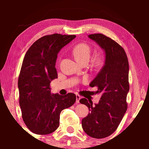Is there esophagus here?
<instances>
[{"instance_id": "obj_1", "label": "esophagus", "mask_w": 149, "mask_h": 149, "mask_svg": "<svg viewBox=\"0 0 149 149\" xmlns=\"http://www.w3.org/2000/svg\"><path fill=\"white\" fill-rule=\"evenodd\" d=\"M80 99H81V96H79V95H76V102L79 103Z\"/></svg>"}]
</instances>
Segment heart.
<instances>
[{"mask_svg": "<svg viewBox=\"0 0 149 149\" xmlns=\"http://www.w3.org/2000/svg\"><path fill=\"white\" fill-rule=\"evenodd\" d=\"M73 54L77 62H89L91 50L89 45L85 43L78 44L73 49Z\"/></svg>", "mask_w": 149, "mask_h": 149, "instance_id": "heart-1", "label": "heart"}]
</instances>
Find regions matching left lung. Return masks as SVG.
<instances>
[{
	"label": "left lung",
	"mask_w": 149,
	"mask_h": 149,
	"mask_svg": "<svg viewBox=\"0 0 149 149\" xmlns=\"http://www.w3.org/2000/svg\"><path fill=\"white\" fill-rule=\"evenodd\" d=\"M104 52V64L90 87H97L101 95L98 104L84 98L81 104L90 112L81 121L82 128L90 137H107L114 133L127 110L126 97L130 90L129 63L124 49L114 40L101 33L88 35Z\"/></svg>",
	"instance_id": "obj_1"
}]
</instances>
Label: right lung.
<instances>
[{
  "mask_svg": "<svg viewBox=\"0 0 149 149\" xmlns=\"http://www.w3.org/2000/svg\"><path fill=\"white\" fill-rule=\"evenodd\" d=\"M75 35L54 33L37 40L27 50L22 62L18 83L22 118L33 133L47 135L59 127L62 110L76 100L74 93H51L50 84L58 78L55 68L58 54Z\"/></svg>",
  "mask_w": 149,
  "mask_h": 149,
  "instance_id": "add662e5",
  "label": "right lung"
}]
</instances>
